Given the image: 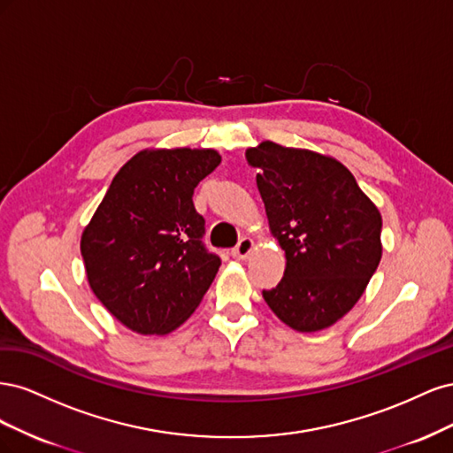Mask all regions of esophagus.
<instances>
[{
    "instance_id": "34e87169",
    "label": "esophagus",
    "mask_w": 453,
    "mask_h": 453,
    "mask_svg": "<svg viewBox=\"0 0 453 453\" xmlns=\"http://www.w3.org/2000/svg\"><path fill=\"white\" fill-rule=\"evenodd\" d=\"M253 250H255V240L245 236V238H242L238 242L236 248L232 250V257L238 258V260H243V258H248L253 253Z\"/></svg>"
}]
</instances>
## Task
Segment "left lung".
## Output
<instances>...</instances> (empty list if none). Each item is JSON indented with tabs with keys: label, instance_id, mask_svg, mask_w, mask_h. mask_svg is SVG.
<instances>
[{
	"label": "left lung",
	"instance_id": "obj_1",
	"mask_svg": "<svg viewBox=\"0 0 453 453\" xmlns=\"http://www.w3.org/2000/svg\"><path fill=\"white\" fill-rule=\"evenodd\" d=\"M257 168L272 236L285 251L270 310L298 333L333 326L359 303L381 258V215L336 158L263 142L245 150Z\"/></svg>",
	"mask_w": 453,
	"mask_h": 453
}]
</instances>
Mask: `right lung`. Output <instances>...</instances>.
<instances>
[{"instance_id": "1", "label": "right lung", "mask_w": 453, "mask_h": 453, "mask_svg": "<svg viewBox=\"0 0 453 453\" xmlns=\"http://www.w3.org/2000/svg\"><path fill=\"white\" fill-rule=\"evenodd\" d=\"M215 149H143L122 166L81 234L92 293L138 334H168L193 313L221 266L202 243L193 195Z\"/></svg>"}]
</instances>
